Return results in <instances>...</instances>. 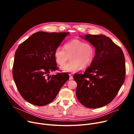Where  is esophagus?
Wrapping results in <instances>:
<instances>
[{"mask_svg": "<svg viewBox=\"0 0 134 134\" xmlns=\"http://www.w3.org/2000/svg\"><path fill=\"white\" fill-rule=\"evenodd\" d=\"M69 80H72L73 79V75H72L71 74H69Z\"/></svg>", "mask_w": 134, "mask_h": 134, "instance_id": "esophagus-1", "label": "esophagus"}]
</instances>
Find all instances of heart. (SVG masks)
Returning <instances> with one entry per match:
<instances>
[{
  "mask_svg": "<svg viewBox=\"0 0 134 134\" xmlns=\"http://www.w3.org/2000/svg\"><path fill=\"white\" fill-rule=\"evenodd\" d=\"M94 46L88 42L74 39L67 42L64 49L58 47L54 52V58L56 63L60 66L64 65L70 56L71 61L62 66L63 72L75 73L82 68L89 67L95 57Z\"/></svg>",
  "mask_w": 134,
  "mask_h": 134,
  "instance_id": "obj_1",
  "label": "heart"
}]
</instances>
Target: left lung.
I'll return each mask as SVG.
<instances>
[{
  "label": "left lung",
  "instance_id": "1",
  "mask_svg": "<svg viewBox=\"0 0 134 134\" xmlns=\"http://www.w3.org/2000/svg\"><path fill=\"white\" fill-rule=\"evenodd\" d=\"M84 39L96 48L94 59L83 74H75L76 96L88 108H98L112 101L124 83L125 58L122 49L105 35H87Z\"/></svg>",
  "mask_w": 134,
  "mask_h": 134
}]
</instances>
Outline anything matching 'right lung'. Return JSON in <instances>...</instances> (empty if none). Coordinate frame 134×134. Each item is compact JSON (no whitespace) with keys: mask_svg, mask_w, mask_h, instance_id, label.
Here are the masks:
<instances>
[{"mask_svg":"<svg viewBox=\"0 0 134 134\" xmlns=\"http://www.w3.org/2000/svg\"><path fill=\"white\" fill-rule=\"evenodd\" d=\"M69 34L40 31L18 46L12 75L19 93L27 102L37 106L51 103L69 79L66 73L49 74L59 68L54 52Z\"/></svg>","mask_w":134,"mask_h":134,"instance_id":"add662e5","label":"right lung"}]
</instances>
